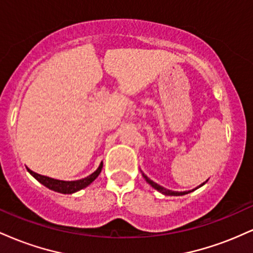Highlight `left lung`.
I'll return each instance as SVG.
<instances>
[{
	"mask_svg": "<svg viewBox=\"0 0 253 253\" xmlns=\"http://www.w3.org/2000/svg\"><path fill=\"white\" fill-rule=\"evenodd\" d=\"M143 176H144V178L146 179V182L149 183V184H151L152 185L153 188H155V189H157L158 191H161L162 194H164V195H170V196H178V195H184V194H188V193H190V191H181V193H179V191H172V190H168V189H165V188H163V187H161V185L159 184H157V183H155L153 181H151V179L149 178V177L147 176H145L144 173H143ZM206 183V182H205ZM205 183H202L201 185H203L205 184ZM201 185H200V187H201Z\"/></svg>",
	"mask_w": 253,
	"mask_h": 253,
	"instance_id": "obj_1",
	"label": "left lung"
}]
</instances>
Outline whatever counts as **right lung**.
Listing matches in <instances>:
<instances>
[{"label": "right lung", "mask_w": 253, "mask_h": 253, "mask_svg": "<svg viewBox=\"0 0 253 253\" xmlns=\"http://www.w3.org/2000/svg\"><path fill=\"white\" fill-rule=\"evenodd\" d=\"M102 167L103 164L101 163L100 167H98V169L95 171V172H92L91 175L85 177V178L78 179V181H59V179H53V178H50V177L42 176L39 175V173L33 172V171L30 169L27 170L28 172L34 177V178L38 179V181L42 183V184L45 185V187H47L48 189L58 191V193H62V194H72L75 193V191H78L83 189V188L88 187L90 183L100 175L101 170H102Z\"/></svg>", "instance_id": "right-lung-1"}]
</instances>
